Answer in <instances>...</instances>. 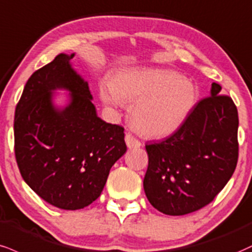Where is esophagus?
<instances>
[{
    "mask_svg": "<svg viewBox=\"0 0 252 252\" xmlns=\"http://www.w3.org/2000/svg\"><path fill=\"white\" fill-rule=\"evenodd\" d=\"M126 147L129 148V149H134V148H139L142 145L141 141H138L137 138L135 137L134 135L131 134H126Z\"/></svg>",
    "mask_w": 252,
    "mask_h": 252,
    "instance_id": "1",
    "label": "esophagus"
}]
</instances>
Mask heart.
<instances>
[{"label": "heart", "mask_w": 252, "mask_h": 252, "mask_svg": "<svg viewBox=\"0 0 252 252\" xmlns=\"http://www.w3.org/2000/svg\"><path fill=\"white\" fill-rule=\"evenodd\" d=\"M99 96L108 105L134 102L130 122L149 137L174 134L196 101L191 82L175 71L154 68L121 69L110 77L109 88H101Z\"/></svg>", "instance_id": "obj_1"}]
</instances>
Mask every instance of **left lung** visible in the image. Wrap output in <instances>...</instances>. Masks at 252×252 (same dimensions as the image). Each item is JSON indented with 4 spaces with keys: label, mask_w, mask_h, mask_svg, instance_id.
Wrapping results in <instances>:
<instances>
[{
    "label": "left lung",
    "mask_w": 252,
    "mask_h": 252,
    "mask_svg": "<svg viewBox=\"0 0 252 252\" xmlns=\"http://www.w3.org/2000/svg\"><path fill=\"white\" fill-rule=\"evenodd\" d=\"M222 87L211 84L168 138L145 145L149 164L143 187L160 213L182 216L213 202L235 171L238 159V113Z\"/></svg>",
    "instance_id": "left-lung-1"
}]
</instances>
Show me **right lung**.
<instances>
[{
    "label": "right lung",
    "instance_id": "obj_1",
    "mask_svg": "<svg viewBox=\"0 0 252 252\" xmlns=\"http://www.w3.org/2000/svg\"><path fill=\"white\" fill-rule=\"evenodd\" d=\"M60 54L36 70L15 110V157L24 182L54 207L78 210L101 195L111 166L126 151L124 128L101 120L88 82ZM69 92L63 108L53 92Z\"/></svg>",
    "mask_w": 252,
    "mask_h": 252
}]
</instances>
